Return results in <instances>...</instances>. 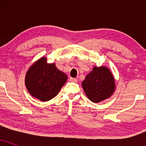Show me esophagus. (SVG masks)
Here are the masks:
<instances>
[{"label": "esophagus", "instance_id": "1", "mask_svg": "<svg viewBox=\"0 0 146 146\" xmlns=\"http://www.w3.org/2000/svg\"><path fill=\"white\" fill-rule=\"evenodd\" d=\"M69 81L72 82H77V79L76 78H69Z\"/></svg>", "mask_w": 146, "mask_h": 146}]
</instances>
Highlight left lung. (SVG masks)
<instances>
[{"instance_id":"left-lung-1","label":"left lung","mask_w":146,"mask_h":146,"mask_svg":"<svg viewBox=\"0 0 146 146\" xmlns=\"http://www.w3.org/2000/svg\"><path fill=\"white\" fill-rule=\"evenodd\" d=\"M82 86L88 98L95 103L110 98L115 88L113 75L105 66H95L86 75Z\"/></svg>"}]
</instances>
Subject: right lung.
Masks as SVG:
<instances>
[{
    "instance_id": "add662e5",
    "label": "right lung",
    "mask_w": 146,
    "mask_h": 146,
    "mask_svg": "<svg viewBox=\"0 0 146 146\" xmlns=\"http://www.w3.org/2000/svg\"><path fill=\"white\" fill-rule=\"evenodd\" d=\"M66 80V75L58 70L55 64H48L46 58H42L28 70L25 85L33 97L46 102L58 94Z\"/></svg>"
}]
</instances>
